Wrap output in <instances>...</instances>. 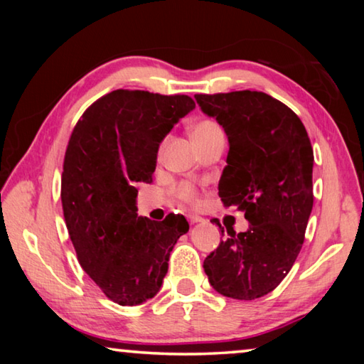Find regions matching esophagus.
<instances>
[{
  "label": "esophagus",
  "instance_id": "1",
  "mask_svg": "<svg viewBox=\"0 0 364 364\" xmlns=\"http://www.w3.org/2000/svg\"><path fill=\"white\" fill-rule=\"evenodd\" d=\"M188 220H189L191 225H196V223H200V221H204V218L199 217V215H194V213L188 215Z\"/></svg>",
  "mask_w": 364,
  "mask_h": 364
}]
</instances>
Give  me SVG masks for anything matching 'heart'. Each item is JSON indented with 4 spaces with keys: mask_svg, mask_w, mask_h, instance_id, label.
<instances>
[{
    "mask_svg": "<svg viewBox=\"0 0 364 364\" xmlns=\"http://www.w3.org/2000/svg\"><path fill=\"white\" fill-rule=\"evenodd\" d=\"M215 130H220V127L217 123H213L210 120H204V122H199L197 125L193 127V132H191V136H196V134H205V133H210ZM178 194H180L181 199L184 200H193L194 199V191L193 188L189 186H183L178 191Z\"/></svg>",
    "mask_w": 364,
    "mask_h": 364,
    "instance_id": "obj_1",
    "label": "heart"
}]
</instances>
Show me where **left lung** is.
<instances>
[{
    "label": "left lung",
    "mask_w": 364,
    "mask_h": 364,
    "mask_svg": "<svg viewBox=\"0 0 364 364\" xmlns=\"http://www.w3.org/2000/svg\"><path fill=\"white\" fill-rule=\"evenodd\" d=\"M194 97L228 136L218 196L249 221L244 232L226 228L230 237L204 260L205 274L225 297H263L286 278L304 244L313 208L310 138L291 109L262 91Z\"/></svg>",
    "instance_id": "left-lung-1"
}]
</instances>
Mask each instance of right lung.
Wrapping results in <instances>:
<instances>
[{"instance_id":"obj_1","label":"right lung","mask_w":364,"mask_h":364,"mask_svg":"<svg viewBox=\"0 0 364 364\" xmlns=\"http://www.w3.org/2000/svg\"><path fill=\"white\" fill-rule=\"evenodd\" d=\"M194 107L184 95L115 90L72 132L60 181L65 225L85 273L122 306L160 291L170 252L189 231L183 215L139 217L134 186L152 181L160 143Z\"/></svg>"}]
</instances>
